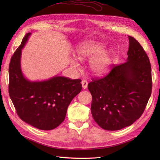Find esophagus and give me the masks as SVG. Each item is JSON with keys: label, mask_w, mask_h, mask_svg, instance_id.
I'll use <instances>...</instances> for the list:
<instances>
[{"label": "esophagus", "mask_w": 160, "mask_h": 160, "mask_svg": "<svg viewBox=\"0 0 160 160\" xmlns=\"http://www.w3.org/2000/svg\"><path fill=\"white\" fill-rule=\"evenodd\" d=\"M81 84H82V88H83L84 89H87V85H88V82H87V81L86 80H82V82H81Z\"/></svg>", "instance_id": "obj_1"}]
</instances>
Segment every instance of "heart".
Here are the masks:
<instances>
[{
  "instance_id": "b5f03b06",
  "label": "heart",
  "mask_w": 160,
  "mask_h": 160,
  "mask_svg": "<svg viewBox=\"0 0 160 160\" xmlns=\"http://www.w3.org/2000/svg\"><path fill=\"white\" fill-rule=\"evenodd\" d=\"M103 44L90 41L81 45L78 47L76 56L80 61H85L92 58L89 62L91 71L96 76H102L109 69L111 63L110 53L104 52ZM71 66L78 68V64L76 60H71Z\"/></svg>"
}]
</instances>
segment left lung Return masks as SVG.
Here are the masks:
<instances>
[{
    "label": "left lung",
    "mask_w": 160,
    "mask_h": 160,
    "mask_svg": "<svg viewBox=\"0 0 160 160\" xmlns=\"http://www.w3.org/2000/svg\"><path fill=\"white\" fill-rule=\"evenodd\" d=\"M128 40L127 62L88 84L92 116L104 130H120L133 124L143 113L151 95L148 57L133 37L128 36Z\"/></svg>",
    "instance_id": "8db88e82"
}]
</instances>
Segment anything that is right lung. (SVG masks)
<instances>
[{"label": "right lung", "instance_id": "obj_1", "mask_svg": "<svg viewBox=\"0 0 160 160\" xmlns=\"http://www.w3.org/2000/svg\"><path fill=\"white\" fill-rule=\"evenodd\" d=\"M31 34L24 37L10 61L9 96L22 121L40 130H52L64 121L68 106L82 90L81 80L58 76L42 81L27 79L20 61L22 49Z\"/></svg>", "mask_w": 160, "mask_h": 160}]
</instances>
